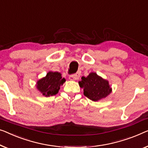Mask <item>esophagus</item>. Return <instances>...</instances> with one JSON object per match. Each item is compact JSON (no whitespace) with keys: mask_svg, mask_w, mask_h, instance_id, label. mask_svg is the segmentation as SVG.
Returning a JSON list of instances; mask_svg holds the SVG:
<instances>
[{"mask_svg":"<svg viewBox=\"0 0 148 148\" xmlns=\"http://www.w3.org/2000/svg\"><path fill=\"white\" fill-rule=\"evenodd\" d=\"M80 76V72H78L77 73L74 74H72L69 76V80H78L79 78V77Z\"/></svg>","mask_w":148,"mask_h":148,"instance_id":"esophagus-1","label":"esophagus"}]
</instances>
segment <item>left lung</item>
Returning a JSON list of instances; mask_svg holds the SVG:
<instances>
[{
	"instance_id": "1",
	"label": "left lung",
	"mask_w": 148,
	"mask_h": 148,
	"mask_svg": "<svg viewBox=\"0 0 148 148\" xmlns=\"http://www.w3.org/2000/svg\"><path fill=\"white\" fill-rule=\"evenodd\" d=\"M81 79L78 84L83 88L84 94L94 102L106 98L112 92L108 80L98 76L96 72H90L88 76H82Z\"/></svg>"
}]
</instances>
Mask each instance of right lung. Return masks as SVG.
Here are the masks:
<instances>
[{"label": "right lung", "mask_w": 148, "mask_h": 148, "mask_svg": "<svg viewBox=\"0 0 148 148\" xmlns=\"http://www.w3.org/2000/svg\"><path fill=\"white\" fill-rule=\"evenodd\" d=\"M65 82V78L62 77L60 72L50 71L46 76L37 81L36 87L44 96L50 97L58 94L60 86Z\"/></svg>", "instance_id": "add662e5"}]
</instances>
